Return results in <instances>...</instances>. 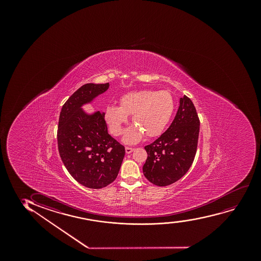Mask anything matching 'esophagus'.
I'll return each mask as SVG.
<instances>
[{
	"mask_svg": "<svg viewBox=\"0 0 261 261\" xmlns=\"http://www.w3.org/2000/svg\"><path fill=\"white\" fill-rule=\"evenodd\" d=\"M134 150V149L133 148H132V147H125V151L127 154H129V153H132V151Z\"/></svg>",
	"mask_w": 261,
	"mask_h": 261,
	"instance_id": "obj_1",
	"label": "esophagus"
}]
</instances>
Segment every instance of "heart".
Masks as SVG:
<instances>
[{"instance_id": "heart-1", "label": "heart", "mask_w": 261, "mask_h": 261, "mask_svg": "<svg viewBox=\"0 0 261 261\" xmlns=\"http://www.w3.org/2000/svg\"><path fill=\"white\" fill-rule=\"evenodd\" d=\"M119 106L109 105L105 108V118L113 135L121 136L123 126L132 115V126L125 132L123 142L135 144L144 135L155 138L162 134L170 122L175 100L167 90H140L130 91L121 96Z\"/></svg>"}]
</instances>
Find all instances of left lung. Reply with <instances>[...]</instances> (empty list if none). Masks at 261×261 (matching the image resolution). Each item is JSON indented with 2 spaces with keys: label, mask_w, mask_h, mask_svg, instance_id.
<instances>
[{
  "label": "left lung",
  "mask_w": 261,
  "mask_h": 261,
  "mask_svg": "<svg viewBox=\"0 0 261 261\" xmlns=\"http://www.w3.org/2000/svg\"><path fill=\"white\" fill-rule=\"evenodd\" d=\"M179 108L167 130L144 149L148 156L144 175L158 186H170L192 166L198 147L199 118L188 96L180 98Z\"/></svg>",
  "instance_id": "1"
}]
</instances>
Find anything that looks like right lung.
Here are the masks:
<instances>
[{"mask_svg": "<svg viewBox=\"0 0 261 261\" xmlns=\"http://www.w3.org/2000/svg\"><path fill=\"white\" fill-rule=\"evenodd\" d=\"M110 84H86L63 105L57 129L61 159L78 183L100 189L117 177L125 154L124 147L108 133L105 113L88 115L82 105L108 90Z\"/></svg>", "mask_w": 261, "mask_h": 261, "instance_id": "right-lung-1", "label": "right lung"}]
</instances>
